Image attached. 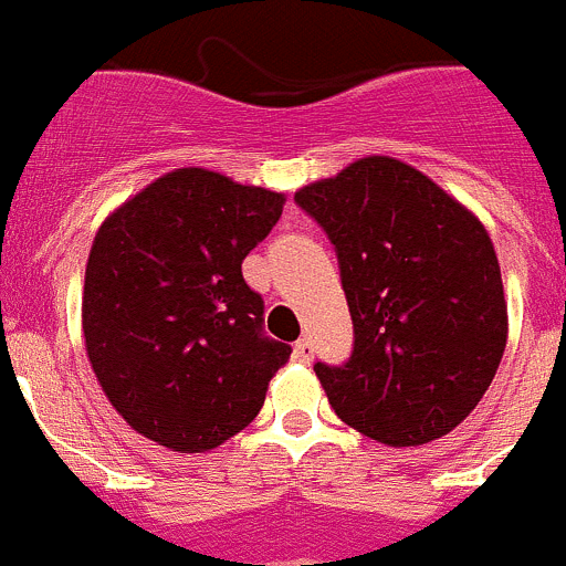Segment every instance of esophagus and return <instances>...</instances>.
<instances>
[{
	"label": "esophagus",
	"mask_w": 566,
	"mask_h": 566,
	"mask_svg": "<svg viewBox=\"0 0 566 566\" xmlns=\"http://www.w3.org/2000/svg\"><path fill=\"white\" fill-rule=\"evenodd\" d=\"M294 358L308 364V360L314 358V342H311V338H300V342L294 344Z\"/></svg>",
	"instance_id": "esophagus-1"
}]
</instances>
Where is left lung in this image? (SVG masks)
Segmentation results:
<instances>
[{
    "instance_id": "left-lung-1",
    "label": "left lung",
    "mask_w": 566,
    "mask_h": 566,
    "mask_svg": "<svg viewBox=\"0 0 566 566\" xmlns=\"http://www.w3.org/2000/svg\"><path fill=\"white\" fill-rule=\"evenodd\" d=\"M294 199L336 247L355 327L344 367H314L336 417L389 448L448 436L486 395L509 338L483 222L389 155L353 160Z\"/></svg>"
}]
</instances>
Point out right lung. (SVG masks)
Here are the masks:
<instances>
[{
	"instance_id": "1",
	"label": "right lung",
	"mask_w": 566,
	"mask_h": 566,
	"mask_svg": "<svg viewBox=\"0 0 566 566\" xmlns=\"http://www.w3.org/2000/svg\"><path fill=\"white\" fill-rule=\"evenodd\" d=\"M286 193L199 166L166 171L107 213L91 244L83 336L116 413L175 453H208L261 411L292 347L261 333L241 261Z\"/></svg>"
}]
</instances>
